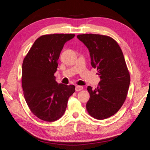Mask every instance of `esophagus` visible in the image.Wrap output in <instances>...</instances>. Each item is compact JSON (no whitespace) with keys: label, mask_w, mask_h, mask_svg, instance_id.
Here are the masks:
<instances>
[{"label":"esophagus","mask_w":150,"mask_h":150,"mask_svg":"<svg viewBox=\"0 0 150 150\" xmlns=\"http://www.w3.org/2000/svg\"><path fill=\"white\" fill-rule=\"evenodd\" d=\"M75 89H76V91H79L83 89V87L81 86H76Z\"/></svg>","instance_id":"34e87169"}]
</instances>
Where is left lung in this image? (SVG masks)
Returning a JSON list of instances; mask_svg holds the SVG:
<instances>
[{"label":"left lung","mask_w":150,"mask_h":150,"mask_svg":"<svg viewBox=\"0 0 150 150\" xmlns=\"http://www.w3.org/2000/svg\"><path fill=\"white\" fill-rule=\"evenodd\" d=\"M89 49L91 66L97 68L101 81L96 88L88 86L90 98L86 110L97 120L106 119L119 111L125 103L130 75L118 44L108 35L84 34L77 35Z\"/></svg>","instance_id":"left-lung-1"}]
</instances>
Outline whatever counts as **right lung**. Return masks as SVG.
<instances>
[{"instance_id":"right-lung-1","label":"right lung","mask_w":150,"mask_h":150,"mask_svg":"<svg viewBox=\"0 0 150 150\" xmlns=\"http://www.w3.org/2000/svg\"><path fill=\"white\" fill-rule=\"evenodd\" d=\"M73 34L41 35L35 40L22 63V86L30 111L40 120L52 122L64 115L74 85L58 84L54 73L64 44Z\"/></svg>"}]
</instances>
